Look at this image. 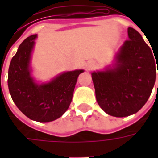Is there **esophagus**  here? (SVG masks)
Segmentation results:
<instances>
[{
  "label": "esophagus",
  "instance_id": "obj_1",
  "mask_svg": "<svg viewBox=\"0 0 158 158\" xmlns=\"http://www.w3.org/2000/svg\"><path fill=\"white\" fill-rule=\"evenodd\" d=\"M94 67H95V63L92 62H88V64L86 65V69H87V70H90V69H92Z\"/></svg>",
  "mask_w": 158,
  "mask_h": 158
}]
</instances>
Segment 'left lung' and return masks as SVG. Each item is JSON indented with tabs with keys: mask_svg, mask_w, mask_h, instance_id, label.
Wrapping results in <instances>:
<instances>
[{
	"mask_svg": "<svg viewBox=\"0 0 158 158\" xmlns=\"http://www.w3.org/2000/svg\"><path fill=\"white\" fill-rule=\"evenodd\" d=\"M128 35L129 40L116 56V68L92 73L98 105L105 113L118 118L137 113L147 102L156 80L155 62H158V54L153 56L135 29L129 28Z\"/></svg>",
	"mask_w": 158,
	"mask_h": 158,
	"instance_id": "1",
	"label": "left lung"
}]
</instances>
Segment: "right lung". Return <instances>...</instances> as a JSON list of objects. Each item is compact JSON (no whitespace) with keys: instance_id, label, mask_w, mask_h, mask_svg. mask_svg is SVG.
<instances>
[{"instance_id":"right-lung-1","label":"right lung","mask_w":158,"mask_h":158,"mask_svg":"<svg viewBox=\"0 0 158 158\" xmlns=\"http://www.w3.org/2000/svg\"><path fill=\"white\" fill-rule=\"evenodd\" d=\"M35 38V35L26 38L12 58L7 79L9 92L18 108L29 118L52 122L69 107L78 76L84 70L63 73L47 84H35L29 71L30 54Z\"/></svg>"}]
</instances>
